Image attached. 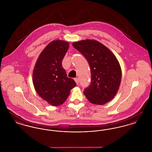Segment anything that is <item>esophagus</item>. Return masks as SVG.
I'll return each instance as SVG.
<instances>
[{
	"mask_svg": "<svg viewBox=\"0 0 152 152\" xmlns=\"http://www.w3.org/2000/svg\"><path fill=\"white\" fill-rule=\"evenodd\" d=\"M74 80H75V81L76 83L78 85V84H79V79H78V78H75Z\"/></svg>",
	"mask_w": 152,
	"mask_h": 152,
	"instance_id": "34e87169",
	"label": "esophagus"
}]
</instances>
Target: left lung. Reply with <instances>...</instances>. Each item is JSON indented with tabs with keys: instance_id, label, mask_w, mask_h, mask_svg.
Returning a JSON list of instances; mask_svg holds the SVG:
<instances>
[{
	"instance_id": "obj_1",
	"label": "left lung",
	"mask_w": 152,
	"mask_h": 152,
	"mask_svg": "<svg viewBox=\"0 0 152 152\" xmlns=\"http://www.w3.org/2000/svg\"><path fill=\"white\" fill-rule=\"evenodd\" d=\"M73 47L87 59L91 68V82L84 94L90 102L103 105L116 95L121 80V69L115 55L94 40L74 42Z\"/></svg>"
}]
</instances>
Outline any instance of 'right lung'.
I'll list each match as a JSON object with an SVG mask.
<instances>
[{"mask_svg":"<svg viewBox=\"0 0 152 152\" xmlns=\"http://www.w3.org/2000/svg\"><path fill=\"white\" fill-rule=\"evenodd\" d=\"M69 48V43L56 40L48 44L36 61L32 81L37 94L52 106L65 102L70 91L76 86L67 77L62 60Z\"/></svg>","mask_w":152,"mask_h":152,"instance_id":"right-lung-1","label":"right lung"}]
</instances>
